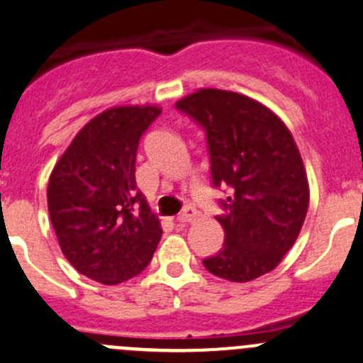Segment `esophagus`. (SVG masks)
Wrapping results in <instances>:
<instances>
[{"label":"esophagus","instance_id":"obj_1","mask_svg":"<svg viewBox=\"0 0 363 363\" xmlns=\"http://www.w3.org/2000/svg\"><path fill=\"white\" fill-rule=\"evenodd\" d=\"M195 218H196V209H195V207L186 206L184 209H182L181 213H179L177 221H181V223H188V221L195 220Z\"/></svg>","mask_w":363,"mask_h":363}]
</instances>
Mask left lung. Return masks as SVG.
Instances as JSON below:
<instances>
[{
  "instance_id": "1",
  "label": "left lung",
  "mask_w": 363,
  "mask_h": 363,
  "mask_svg": "<svg viewBox=\"0 0 363 363\" xmlns=\"http://www.w3.org/2000/svg\"><path fill=\"white\" fill-rule=\"evenodd\" d=\"M206 133L213 188L223 214V248L206 257V269L230 282H250L275 269L301 230L308 182L289 129L257 101L203 88L175 104Z\"/></svg>"
}]
</instances>
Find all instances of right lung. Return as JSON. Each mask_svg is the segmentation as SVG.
<instances>
[{
	"label": "right lung",
	"instance_id": "obj_1",
	"mask_svg": "<svg viewBox=\"0 0 363 363\" xmlns=\"http://www.w3.org/2000/svg\"><path fill=\"white\" fill-rule=\"evenodd\" d=\"M160 113L121 106L97 115L49 177V216L63 255L106 286L140 275L163 234L135 179L140 140Z\"/></svg>",
	"mask_w": 363,
	"mask_h": 363
}]
</instances>
